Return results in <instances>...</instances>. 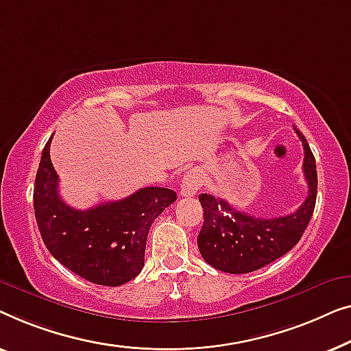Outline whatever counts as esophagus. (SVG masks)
<instances>
[{"label":"esophagus","mask_w":351,"mask_h":351,"mask_svg":"<svg viewBox=\"0 0 351 351\" xmlns=\"http://www.w3.org/2000/svg\"><path fill=\"white\" fill-rule=\"evenodd\" d=\"M200 182H202V178H200L199 171H197V170L187 171V173L184 175V178H182L180 194L182 197L195 195L197 191H199V187H200Z\"/></svg>","instance_id":"34e87169"}]
</instances>
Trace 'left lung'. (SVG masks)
I'll return each instance as SVG.
<instances>
[{
    "instance_id": "1",
    "label": "left lung",
    "mask_w": 351,
    "mask_h": 351,
    "mask_svg": "<svg viewBox=\"0 0 351 351\" xmlns=\"http://www.w3.org/2000/svg\"><path fill=\"white\" fill-rule=\"evenodd\" d=\"M304 146L307 199L294 213L280 218H258L235 210L219 197L200 194L204 226L197 245L211 267L227 274H250L293 250L312 219L317 202V164L302 132L294 127Z\"/></svg>"
}]
</instances>
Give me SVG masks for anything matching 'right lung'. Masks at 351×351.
I'll return each mask as SVG.
<instances>
[{"instance_id":"right-lung-1","label":"right lung","mask_w":351,"mask_h":351,"mask_svg":"<svg viewBox=\"0 0 351 351\" xmlns=\"http://www.w3.org/2000/svg\"><path fill=\"white\" fill-rule=\"evenodd\" d=\"M49 138L34 180L33 206L39 234L53 258L87 281L121 286L145 265L146 239L154 219L176 200L167 187H143L127 199L76 210L58 194Z\"/></svg>"}]
</instances>
